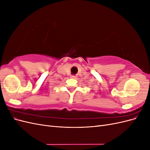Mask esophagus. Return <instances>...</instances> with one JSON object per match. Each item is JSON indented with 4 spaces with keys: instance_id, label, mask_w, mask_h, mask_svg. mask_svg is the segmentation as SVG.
<instances>
[{
    "instance_id": "esophagus-1",
    "label": "esophagus",
    "mask_w": 150,
    "mask_h": 150,
    "mask_svg": "<svg viewBox=\"0 0 150 150\" xmlns=\"http://www.w3.org/2000/svg\"><path fill=\"white\" fill-rule=\"evenodd\" d=\"M71 78H73V79H76V78H77V76H76V75H72L71 76Z\"/></svg>"
}]
</instances>
